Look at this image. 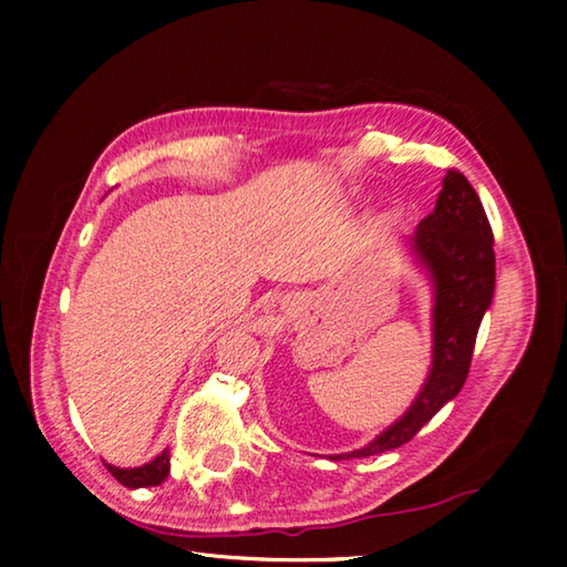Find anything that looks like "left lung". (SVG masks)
<instances>
[{"mask_svg":"<svg viewBox=\"0 0 567 567\" xmlns=\"http://www.w3.org/2000/svg\"><path fill=\"white\" fill-rule=\"evenodd\" d=\"M410 243L435 280L433 372L405 417L348 457L388 453L410 443L417 430L457 395L470 372L480 320L493 300V229L463 172L447 169L435 209L417 225Z\"/></svg>","mask_w":567,"mask_h":567,"instance_id":"1","label":"left lung"}]
</instances>
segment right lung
Returning <instances> with one entry per match:
<instances>
[{
    "label": "right lung",
    "mask_w": 567,
    "mask_h": 567,
    "mask_svg": "<svg viewBox=\"0 0 567 567\" xmlns=\"http://www.w3.org/2000/svg\"><path fill=\"white\" fill-rule=\"evenodd\" d=\"M110 473L114 475L117 483H122L124 487H147V485H159L165 483L169 475V450L157 455L152 463L142 465V467H132V470H120L114 465H107Z\"/></svg>",
    "instance_id": "obj_1"
}]
</instances>
